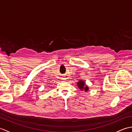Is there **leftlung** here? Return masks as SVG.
<instances>
[{
  "mask_svg": "<svg viewBox=\"0 0 132 132\" xmlns=\"http://www.w3.org/2000/svg\"><path fill=\"white\" fill-rule=\"evenodd\" d=\"M77 86L78 87V88H79L80 90L85 91V92H87L89 89V87L88 86L86 85V83L84 82L83 80H80L77 82Z\"/></svg>",
  "mask_w": 132,
  "mask_h": 132,
  "instance_id": "obj_1",
  "label": "left lung"
}]
</instances>
